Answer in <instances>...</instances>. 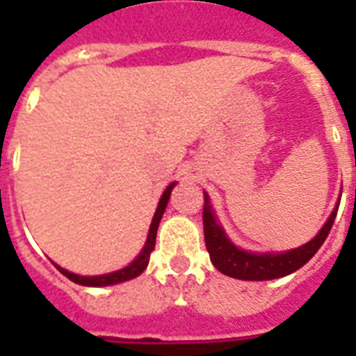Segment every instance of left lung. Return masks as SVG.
<instances>
[{
    "mask_svg": "<svg viewBox=\"0 0 356 356\" xmlns=\"http://www.w3.org/2000/svg\"><path fill=\"white\" fill-rule=\"evenodd\" d=\"M205 194V207H203V229H205V243L207 251L211 254V260L218 271H222L223 275L233 277V279H242V281H271L279 277L290 275L301 266H305L316 251L321 248V243L325 242L327 234L331 231L334 218H337L338 205L331 212V216L323 223L320 233L316 234L310 242L299 245V248L288 249L282 253H253L245 249L236 248L229 236L223 231L222 223L218 222L216 212L212 209L211 197Z\"/></svg>",
    "mask_w": 356,
    "mask_h": 356,
    "instance_id": "1",
    "label": "left lung"
}]
</instances>
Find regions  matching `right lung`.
<instances>
[{
  "label": "right lung",
  "instance_id": "add662e5",
  "mask_svg": "<svg viewBox=\"0 0 356 356\" xmlns=\"http://www.w3.org/2000/svg\"><path fill=\"white\" fill-rule=\"evenodd\" d=\"M175 184L177 183L168 184V188L162 192L161 201H159V205H156L155 216H153V220H151L147 240H145L144 248H142V251H140L138 257H136V259H134L131 264H127L125 268H122V270H118V271L105 273V275H77V273H72V271L64 270V268H60L58 264H55V268H57V270L60 271L64 277H68L70 281L77 282V284H81V286H111V284H118V282L131 281V279H134V277H138L140 273H142V271L147 268V264H149V254H151V251L155 249L156 229H159V223H161L162 214H164V211H166L168 201H170V194H172V190Z\"/></svg>",
  "mask_w": 356,
  "mask_h": 356
}]
</instances>
